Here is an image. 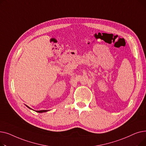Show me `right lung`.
<instances>
[{
    "instance_id": "obj_1",
    "label": "right lung",
    "mask_w": 146,
    "mask_h": 146,
    "mask_svg": "<svg viewBox=\"0 0 146 146\" xmlns=\"http://www.w3.org/2000/svg\"><path fill=\"white\" fill-rule=\"evenodd\" d=\"M29 108V107H28ZM47 111H47V110H41V111H36V112H40V113H42V112H47Z\"/></svg>"
}]
</instances>
